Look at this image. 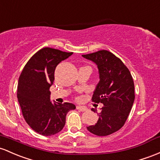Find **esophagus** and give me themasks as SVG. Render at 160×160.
<instances>
[{"mask_svg":"<svg viewBox=\"0 0 160 160\" xmlns=\"http://www.w3.org/2000/svg\"><path fill=\"white\" fill-rule=\"evenodd\" d=\"M77 109H78L79 111H81V112H85V111H87V108H86L85 106H77Z\"/></svg>","mask_w":160,"mask_h":160,"instance_id":"1","label":"esophagus"}]
</instances>
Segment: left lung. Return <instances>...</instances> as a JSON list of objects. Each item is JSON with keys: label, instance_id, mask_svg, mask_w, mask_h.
Wrapping results in <instances>:
<instances>
[{"label": "left lung", "instance_id": "8db88e82", "mask_svg": "<svg viewBox=\"0 0 160 160\" xmlns=\"http://www.w3.org/2000/svg\"><path fill=\"white\" fill-rule=\"evenodd\" d=\"M82 56L97 66L99 81L92 99L103 104L97 123L87 127V130L97 136L113 134L124 125L134 104L132 76L124 63L108 51L101 50Z\"/></svg>", "mask_w": 160, "mask_h": 160}]
</instances>
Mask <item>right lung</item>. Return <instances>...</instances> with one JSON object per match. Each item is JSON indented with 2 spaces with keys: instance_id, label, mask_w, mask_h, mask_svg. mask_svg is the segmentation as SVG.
Returning a JSON list of instances; mask_svg holds the SVG:
<instances>
[{
  "instance_id": "right-lung-1",
  "label": "right lung",
  "mask_w": 160,
  "mask_h": 160,
  "mask_svg": "<svg viewBox=\"0 0 160 160\" xmlns=\"http://www.w3.org/2000/svg\"><path fill=\"white\" fill-rule=\"evenodd\" d=\"M72 54L42 48L26 63L19 77L17 99L22 115L31 128L43 136L60 132L65 124L67 113L76 108L70 102H52L49 91L56 67Z\"/></svg>"
}]
</instances>
